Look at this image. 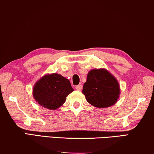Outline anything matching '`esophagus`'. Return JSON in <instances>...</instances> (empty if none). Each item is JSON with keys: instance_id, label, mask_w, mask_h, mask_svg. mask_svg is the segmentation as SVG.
Returning <instances> with one entry per match:
<instances>
[{"instance_id": "obj_1", "label": "esophagus", "mask_w": 154, "mask_h": 154, "mask_svg": "<svg viewBox=\"0 0 154 154\" xmlns=\"http://www.w3.org/2000/svg\"><path fill=\"white\" fill-rule=\"evenodd\" d=\"M82 86L81 85H79L75 86V90H79V91H81L82 90Z\"/></svg>"}]
</instances>
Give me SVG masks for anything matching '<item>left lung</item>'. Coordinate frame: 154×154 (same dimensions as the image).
<instances>
[{
	"mask_svg": "<svg viewBox=\"0 0 154 154\" xmlns=\"http://www.w3.org/2000/svg\"><path fill=\"white\" fill-rule=\"evenodd\" d=\"M82 92L92 106L98 108H108L119 99V84L106 69H94L88 72Z\"/></svg>",
	"mask_w": 154,
	"mask_h": 154,
	"instance_id": "1",
	"label": "left lung"
}]
</instances>
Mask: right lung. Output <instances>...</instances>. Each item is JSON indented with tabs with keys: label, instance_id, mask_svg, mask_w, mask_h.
I'll return each mask as SVG.
<instances>
[{
	"label": "right lung",
	"instance_id": "1",
	"mask_svg": "<svg viewBox=\"0 0 154 154\" xmlns=\"http://www.w3.org/2000/svg\"><path fill=\"white\" fill-rule=\"evenodd\" d=\"M73 89L70 81L58 73L46 74L35 82L32 95L40 106L56 110L64 103L66 97Z\"/></svg>",
	"mask_w": 154,
	"mask_h": 154
}]
</instances>
